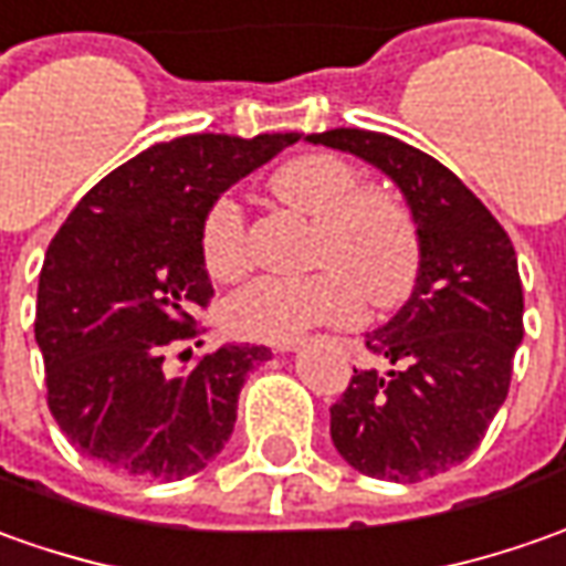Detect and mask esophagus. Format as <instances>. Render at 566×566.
<instances>
[{
  "label": "esophagus",
  "instance_id": "esophagus-1",
  "mask_svg": "<svg viewBox=\"0 0 566 566\" xmlns=\"http://www.w3.org/2000/svg\"><path fill=\"white\" fill-rule=\"evenodd\" d=\"M302 343H286V345H276V352H295Z\"/></svg>",
  "mask_w": 566,
  "mask_h": 566
}]
</instances>
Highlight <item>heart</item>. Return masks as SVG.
Masks as SVG:
<instances>
[{"label":"heart","mask_w":566,"mask_h":566,"mask_svg":"<svg viewBox=\"0 0 566 566\" xmlns=\"http://www.w3.org/2000/svg\"><path fill=\"white\" fill-rule=\"evenodd\" d=\"M280 202L314 221L308 276H258L223 305L233 336L286 345L324 324H352L364 302L386 308L405 298L420 268L411 211L382 189H364L361 174L329 151L290 158L271 177ZM208 274L233 280L245 271V218L237 199H214L202 221Z\"/></svg>","instance_id":"heart-1"}]
</instances>
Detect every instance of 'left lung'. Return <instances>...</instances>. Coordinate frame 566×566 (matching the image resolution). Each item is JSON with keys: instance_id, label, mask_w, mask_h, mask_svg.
Here are the masks:
<instances>
[{"instance_id": "left-lung-1", "label": "left lung", "mask_w": 566, "mask_h": 566, "mask_svg": "<svg viewBox=\"0 0 566 566\" xmlns=\"http://www.w3.org/2000/svg\"><path fill=\"white\" fill-rule=\"evenodd\" d=\"M352 151L401 189L420 237L411 298L367 348L329 408L333 446L358 473L420 483L470 458L507 398L523 339V286L504 227L433 155L396 136L336 127L305 136Z\"/></svg>"}]
</instances>
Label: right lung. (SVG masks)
I'll list each match as a JSON object with an SVG mask.
<instances>
[{
    "label": "right lung",
    "instance_id": "add662e5",
    "mask_svg": "<svg viewBox=\"0 0 566 566\" xmlns=\"http://www.w3.org/2000/svg\"><path fill=\"white\" fill-rule=\"evenodd\" d=\"M298 136L155 143L102 177L49 242L33 329L49 411L86 458L170 483L221 454L239 389L271 348L221 345L180 377L165 374V352L199 336L192 314L214 295L202 258L211 202Z\"/></svg>",
    "mask_w": 566,
    "mask_h": 566
}]
</instances>
